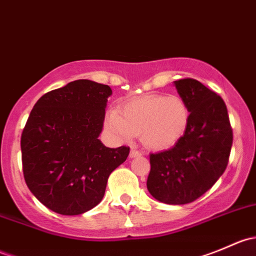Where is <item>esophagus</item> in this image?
<instances>
[{
	"label": "esophagus",
	"mask_w": 256,
	"mask_h": 256,
	"mask_svg": "<svg viewBox=\"0 0 256 256\" xmlns=\"http://www.w3.org/2000/svg\"><path fill=\"white\" fill-rule=\"evenodd\" d=\"M138 156H141V152L138 151V150H135V148L131 150V151H130V157H131V158H134V157H138Z\"/></svg>",
	"instance_id": "esophagus-1"
}]
</instances>
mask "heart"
Segmentation results:
<instances>
[{
    "label": "heart",
    "instance_id": "b5f03b06",
    "mask_svg": "<svg viewBox=\"0 0 256 256\" xmlns=\"http://www.w3.org/2000/svg\"><path fill=\"white\" fill-rule=\"evenodd\" d=\"M190 108L180 95L148 94L128 100L105 116V125L115 138L131 141L140 135L144 147L162 151L174 146L190 124Z\"/></svg>",
    "mask_w": 256,
    "mask_h": 256
}]
</instances>
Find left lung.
I'll list each match as a JSON object with an SVG mask.
<instances>
[{"label": "left lung", "instance_id": "obj_1", "mask_svg": "<svg viewBox=\"0 0 256 256\" xmlns=\"http://www.w3.org/2000/svg\"><path fill=\"white\" fill-rule=\"evenodd\" d=\"M174 86L190 108V124L172 148L150 154L147 190L166 204H187L204 194L226 171L233 144L226 102L196 79Z\"/></svg>", "mask_w": 256, "mask_h": 256}]
</instances>
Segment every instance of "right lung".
<instances>
[{"label": "right lung", "mask_w": 256, "mask_h": 256, "mask_svg": "<svg viewBox=\"0 0 256 256\" xmlns=\"http://www.w3.org/2000/svg\"><path fill=\"white\" fill-rule=\"evenodd\" d=\"M109 85L88 79L43 95L20 138L23 176L42 204L78 216L102 202L110 174L126 161L130 147H106L102 131Z\"/></svg>", "instance_id": "obj_1"}]
</instances>
